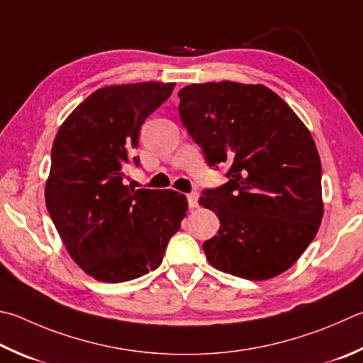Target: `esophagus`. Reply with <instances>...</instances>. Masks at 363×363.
Returning <instances> with one entry per match:
<instances>
[{
  "label": "esophagus",
  "instance_id": "1",
  "mask_svg": "<svg viewBox=\"0 0 363 363\" xmlns=\"http://www.w3.org/2000/svg\"><path fill=\"white\" fill-rule=\"evenodd\" d=\"M187 203H189V208H196V206H199V195H196L195 192L189 194L187 195Z\"/></svg>",
  "mask_w": 363,
  "mask_h": 363
}]
</instances>
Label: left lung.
Listing matches in <instances>:
<instances>
[{"label":"left lung","instance_id":"left-lung-1","mask_svg":"<svg viewBox=\"0 0 363 363\" xmlns=\"http://www.w3.org/2000/svg\"><path fill=\"white\" fill-rule=\"evenodd\" d=\"M179 117L204 160L227 164L228 182L203 190L219 232L203 242L214 268L250 281L291 268L318 233L320 159L287 103L265 85L206 82L184 87Z\"/></svg>","mask_w":363,"mask_h":363}]
</instances>
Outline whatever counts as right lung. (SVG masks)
<instances>
[{
    "instance_id": "obj_1",
    "label": "right lung",
    "mask_w": 363,
    "mask_h": 363,
    "mask_svg": "<svg viewBox=\"0 0 363 363\" xmlns=\"http://www.w3.org/2000/svg\"><path fill=\"white\" fill-rule=\"evenodd\" d=\"M176 84L103 87L79 104L52 146L45 206L65 247L85 273L125 282L162 263L168 241L187 213L174 190L125 186L144 121Z\"/></svg>"
}]
</instances>
